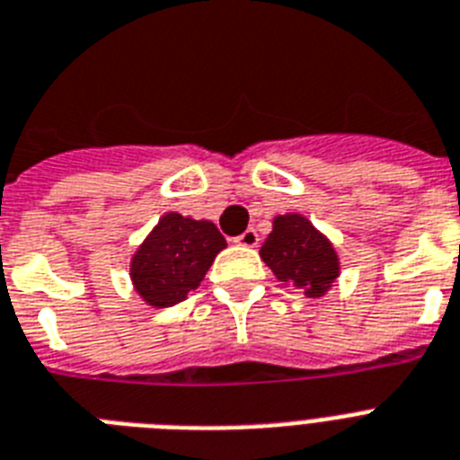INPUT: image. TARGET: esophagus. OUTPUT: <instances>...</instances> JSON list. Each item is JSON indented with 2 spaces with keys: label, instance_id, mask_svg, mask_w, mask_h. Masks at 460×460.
Instances as JSON below:
<instances>
[{
  "label": "esophagus",
  "instance_id": "esophagus-1",
  "mask_svg": "<svg viewBox=\"0 0 460 460\" xmlns=\"http://www.w3.org/2000/svg\"><path fill=\"white\" fill-rule=\"evenodd\" d=\"M234 243H236V245H243V248H255L257 243H260V236H257L255 229H248L243 231L241 236L234 238Z\"/></svg>",
  "mask_w": 460,
  "mask_h": 460
}]
</instances>
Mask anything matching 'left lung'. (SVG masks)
<instances>
[{
    "label": "left lung",
    "mask_w": 460,
    "mask_h": 460,
    "mask_svg": "<svg viewBox=\"0 0 460 460\" xmlns=\"http://www.w3.org/2000/svg\"><path fill=\"white\" fill-rule=\"evenodd\" d=\"M260 257L283 286L307 297H323L340 276V255L333 241L300 212L276 215Z\"/></svg>",
    "instance_id": "obj_1"
}]
</instances>
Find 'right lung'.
Here are the masks:
<instances>
[{
    "mask_svg": "<svg viewBox=\"0 0 460 460\" xmlns=\"http://www.w3.org/2000/svg\"><path fill=\"white\" fill-rule=\"evenodd\" d=\"M226 238L210 219L165 212L129 260V281L148 307H174L200 286Z\"/></svg>",
    "mask_w": 460,
    "mask_h": 460,
    "instance_id": "right-lung-1",
    "label": "right lung"
}]
</instances>
